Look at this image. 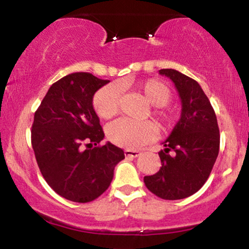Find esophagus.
Masks as SVG:
<instances>
[{
  "label": "esophagus",
  "instance_id": "esophagus-1",
  "mask_svg": "<svg viewBox=\"0 0 249 249\" xmlns=\"http://www.w3.org/2000/svg\"><path fill=\"white\" fill-rule=\"evenodd\" d=\"M124 155L125 157H137L140 155V151L133 150V149H125Z\"/></svg>",
  "mask_w": 249,
  "mask_h": 249
}]
</instances>
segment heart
I'll list each match as a JSON object with an SVG mask.
<instances>
[{
	"label": "heart",
	"mask_w": 249,
	"mask_h": 249,
	"mask_svg": "<svg viewBox=\"0 0 249 249\" xmlns=\"http://www.w3.org/2000/svg\"><path fill=\"white\" fill-rule=\"evenodd\" d=\"M137 89L154 107L153 115L162 130H169L176 124L177 115L165 108L172 100V92L168 85L157 79H148L137 85ZM120 105L119 89L114 85H107L95 93L93 107L102 119H110L118 113ZM156 125L153 122H133L120 119L108 125L107 136L114 144L122 148L135 149L150 141L156 135Z\"/></svg>",
	"instance_id": "1"
}]
</instances>
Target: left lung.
<instances>
[{"instance_id": "8db88e82", "label": "left lung", "mask_w": 249, "mask_h": 249, "mask_svg": "<svg viewBox=\"0 0 249 249\" xmlns=\"http://www.w3.org/2000/svg\"><path fill=\"white\" fill-rule=\"evenodd\" d=\"M160 74L174 81L182 100L179 121L159 155L162 166L143 178L149 191L166 200L183 199L199 190L211 174L219 154L220 135L211 102L199 84L172 69Z\"/></svg>"}]
</instances>
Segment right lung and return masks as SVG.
Masks as SVG:
<instances>
[{
    "instance_id": "right-lung-1",
    "label": "right lung",
    "mask_w": 249,
    "mask_h": 249,
    "mask_svg": "<svg viewBox=\"0 0 249 249\" xmlns=\"http://www.w3.org/2000/svg\"><path fill=\"white\" fill-rule=\"evenodd\" d=\"M109 80L71 73L52 84L35 113L31 144L50 188L67 200L89 203L110 185L121 148L100 145L105 134L93 95Z\"/></svg>"
}]
</instances>
